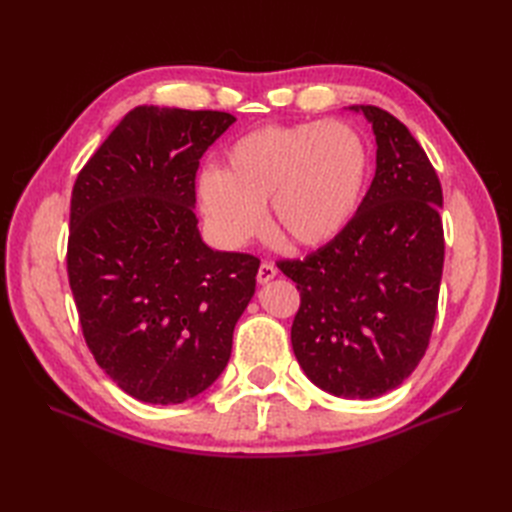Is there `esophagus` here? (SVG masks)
Segmentation results:
<instances>
[{
    "mask_svg": "<svg viewBox=\"0 0 512 512\" xmlns=\"http://www.w3.org/2000/svg\"><path fill=\"white\" fill-rule=\"evenodd\" d=\"M275 275H277V269H275L273 262H262L260 269H258L256 280H258V284H267V282L273 280Z\"/></svg>",
    "mask_w": 512,
    "mask_h": 512,
    "instance_id": "esophagus-1",
    "label": "esophagus"
}]
</instances>
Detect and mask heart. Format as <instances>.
Here are the masks:
<instances>
[{
    "instance_id": "1",
    "label": "heart",
    "mask_w": 512,
    "mask_h": 512,
    "mask_svg": "<svg viewBox=\"0 0 512 512\" xmlns=\"http://www.w3.org/2000/svg\"><path fill=\"white\" fill-rule=\"evenodd\" d=\"M367 175L369 149L348 123L265 126L228 147L222 170L200 175L198 203L228 247L262 235L267 203L273 228L288 245L318 247L352 222Z\"/></svg>"
}]
</instances>
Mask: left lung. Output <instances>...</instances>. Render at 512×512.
Wrapping results in <instances>:
<instances>
[{
    "label": "left lung",
    "instance_id": "1",
    "mask_svg": "<svg viewBox=\"0 0 512 512\" xmlns=\"http://www.w3.org/2000/svg\"><path fill=\"white\" fill-rule=\"evenodd\" d=\"M376 175L342 235L303 260H282L301 292L292 350L305 376L346 399L389 393L429 346L444 265L442 185L410 130L378 106Z\"/></svg>",
    "mask_w": 512,
    "mask_h": 512
}]
</instances>
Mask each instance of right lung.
I'll list each match as a JSON object with an SVG mask.
<instances>
[{
	"label": "right lung",
	"instance_id": "right-lung-1",
	"mask_svg": "<svg viewBox=\"0 0 512 512\" xmlns=\"http://www.w3.org/2000/svg\"><path fill=\"white\" fill-rule=\"evenodd\" d=\"M235 123L222 111L136 106L76 177L68 280L85 342L121 391L183 404L218 380L260 260L198 232L196 170Z\"/></svg>",
	"mask_w": 512,
	"mask_h": 512
}]
</instances>
